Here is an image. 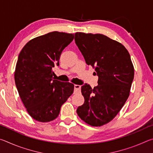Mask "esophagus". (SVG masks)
I'll return each mask as SVG.
<instances>
[{"instance_id": "esophagus-1", "label": "esophagus", "mask_w": 153, "mask_h": 153, "mask_svg": "<svg viewBox=\"0 0 153 153\" xmlns=\"http://www.w3.org/2000/svg\"><path fill=\"white\" fill-rule=\"evenodd\" d=\"M80 90H81V86H79V85H75L74 92H79Z\"/></svg>"}]
</instances>
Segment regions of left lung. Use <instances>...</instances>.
Returning a JSON list of instances; mask_svg holds the SVG:
<instances>
[{
    "label": "left lung",
    "instance_id": "8db88e82",
    "mask_svg": "<svg viewBox=\"0 0 153 153\" xmlns=\"http://www.w3.org/2000/svg\"><path fill=\"white\" fill-rule=\"evenodd\" d=\"M75 42L86 63L95 69L98 86H82L84 103L77 108L79 117L92 126L113 120L128 98L134 69L123 45L100 33H75Z\"/></svg>",
    "mask_w": 153,
    "mask_h": 153
}]
</instances>
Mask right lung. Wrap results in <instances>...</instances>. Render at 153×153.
<instances>
[{"instance_id": "add662e5", "label": "right lung", "mask_w": 153, "mask_h": 153, "mask_svg": "<svg viewBox=\"0 0 153 153\" xmlns=\"http://www.w3.org/2000/svg\"><path fill=\"white\" fill-rule=\"evenodd\" d=\"M74 34L53 32L30 40L21 51L15 71L17 91L29 115L40 122L58 117L61 107L73 94L74 85L54 79L63 49Z\"/></svg>"}]
</instances>
